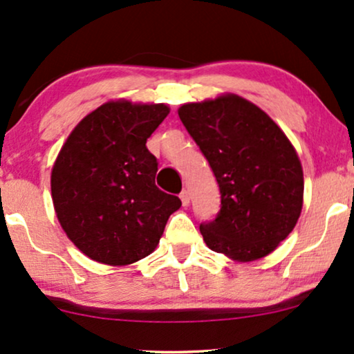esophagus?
<instances>
[{
	"instance_id": "esophagus-1",
	"label": "esophagus",
	"mask_w": 354,
	"mask_h": 354,
	"mask_svg": "<svg viewBox=\"0 0 354 354\" xmlns=\"http://www.w3.org/2000/svg\"><path fill=\"white\" fill-rule=\"evenodd\" d=\"M180 200H182V205H184V207H187V205L190 203V194L187 190H182V194H180Z\"/></svg>"
}]
</instances>
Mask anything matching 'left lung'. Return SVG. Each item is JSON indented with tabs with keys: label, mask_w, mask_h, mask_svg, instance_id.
Instances as JSON below:
<instances>
[{
	"label": "left lung",
	"mask_w": 354,
	"mask_h": 354,
	"mask_svg": "<svg viewBox=\"0 0 354 354\" xmlns=\"http://www.w3.org/2000/svg\"><path fill=\"white\" fill-rule=\"evenodd\" d=\"M215 174L221 208L200 225L212 251L238 263L268 256L302 212L304 170L283 131L254 103L225 93L178 108Z\"/></svg>",
	"instance_id": "8db88e82"
}]
</instances>
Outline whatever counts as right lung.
Segmentation results:
<instances>
[{
	"mask_svg": "<svg viewBox=\"0 0 354 354\" xmlns=\"http://www.w3.org/2000/svg\"><path fill=\"white\" fill-rule=\"evenodd\" d=\"M164 103L110 100L78 123L50 174L60 226L97 263L128 266L149 256L180 198L156 187L146 141L169 115Z\"/></svg>",
	"mask_w": 354,
	"mask_h": 354,
	"instance_id": "right-lung-1",
	"label": "right lung"
}]
</instances>
